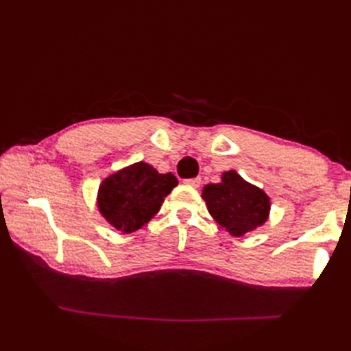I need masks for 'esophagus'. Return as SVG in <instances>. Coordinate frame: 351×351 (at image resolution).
<instances>
[{
    "label": "esophagus",
    "mask_w": 351,
    "mask_h": 351,
    "mask_svg": "<svg viewBox=\"0 0 351 351\" xmlns=\"http://www.w3.org/2000/svg\"><path fill=\"white\" fill-rule=\"evenodd\" d=\"M200 178H193V180H187V181H184V184L185 185H189V187H191V189H199L200 187Z\"/></svg>",
    "instance_id": "obj_1"
}]
</instances>
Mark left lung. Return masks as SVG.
I'll use <instances>...</instances> for the list:
<instances>
[{"mask_svg": "<svg viewBox=\"0 0 351 351\" xmlns=\"http://www.w3.org/2000/svg\"><path fill=\"white\" fill-rule=\"evenodd\" d=\"M208 213L232 237H243L264 226L271 202L264 190L247 182L235 170L221 173V181L202 190Z\"/></svg>", "mask_w": 351, "mask_h": 351, "instance_id": "8db88e82", "label": "left lung"}]
</instances>
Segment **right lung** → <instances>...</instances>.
Here are the masks:
<instances>
[{"label":"right lung","mask_w":351,"mask_h":351,"mask_svg":"<svg viewBox=\"0 0 351 351\" xmlns=\"http://www.w3.org/2000/svg\"><path fill=\"white\" fill-rule=\"evenodd\" d=\"M178 185L171 173H160L151 164H130L99 184L96 206L110 226L123 234L136 232L160 211Z\"/></svg>","instance_id":"add662e5"}]
</instances>
